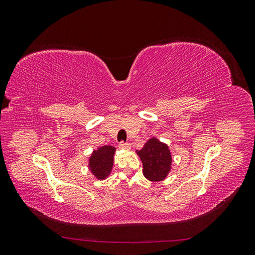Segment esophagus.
<instances>
[{"instance_id":"1","label":"esophagus","mask_w":255,"mask_h":255,"mask_svg":"<svg viewBox=\"0 0 255 255\" xmlns=\"http://www.w3.org/2000/svg\"><path fill=\"white\" fill-rule=\"evenodd\" d=\"M119 148H121V149H129L130 148V144L128 142L120 141L119 142Z\"/></svg>"}]
</instances>
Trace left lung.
I'll return each instance as SVG.
<instances>
[{
  "label": "left lung",
  "instance_id": "8db88e82",
  "mask_svg": "<svg viewBox=\"0 0 255 255\" xmlns=\"http://www.w3.org/2000/svg\"><path fill=\"white\" fill-rule=\"evenodd\" d=\"M142 166L143 175L146 179L158 182L163 181L171 168V154L168 145L152 138L146 142L143 148L137 151Z\"/></svg>",
  "mask_w": 255,
  "mask_h": 255
}]
</instances>
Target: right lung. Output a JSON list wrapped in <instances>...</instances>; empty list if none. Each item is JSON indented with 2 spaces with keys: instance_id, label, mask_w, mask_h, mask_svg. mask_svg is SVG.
<instances>
[{
  "instance_id": "1",
  "label": "right lung",
  "mask_w": 255,
  "mask_h": 255,
  "mask_svg": "<svg viewBox=\"0 0 255 255\" xmlns=\"http://www.w3.org/2000/svg\"><path fill=\"white\" fill-rule=\"evenodd\" d=\"M115 148L112 145H104L94 151L89 160V168L98 179L103 180L111 173L114 164Z\"/></svg>"
}]
</instances>
